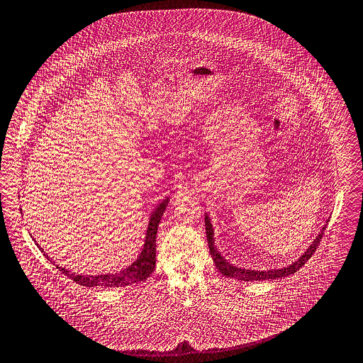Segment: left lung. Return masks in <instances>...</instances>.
<instances>
[{"label":"left lung","mask_w":363,"mask_h":363,"mask_svg":"<svg viewBox=\"0 0 363 363\" xmlns=\"http://www.w3.org/2000/svg\"><path fill=\"white\" fill-rule=\"evenodd\" d=\"M328 225V220H327ZM327 225L323 226V229L320 230V233L317 235V238L313 240V243L308 246V249H306V252L291 264L284 266L281 269H272V270H253V269H245V267H239L235 266L233 263H230L229 260H226L222 253L216 249L215 245V236H213V225L208 216V213H205V226H206V238H208V245H209V252L212 256V260L215 263V266L218 267V270L226 276V277H232L236 280H242V281H262V280H274V279H283L287 276L294 274L296 272H298L306 263L307 260L314 255V252L317 250V246L320 245V240L323 239V235L325 232Z\"/></svg>","instance_id":"left-lung-1"}]
</instances>
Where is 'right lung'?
Segmentation results:
<instances>
[{
    "mask_svg": "<svg viewBox=\"0 0 363 363\" xmlns=\"http://www.w3.org/2000/svg\"><path fill=\"white\" fill-rule=\"evenodd\" d=\"M168 203H169V198H165L151 212L150 219H148V228H147L143 250H141L140 256L130 266H127L124 270L117 272V273L89 276V274L72 273V272H69V270H66V269H63L60 266H56V269L60 273H63L65 276H67L70 280H73L74 283H77L80 286H84V287H101V289L124 287V286H131V284H137L140 281L147 280L151 276V273L154 272V267H155V245H157L155 239H157V230H158V223H160V220H161V218H162ZM33 242H36V240H33ZM36 246L39 247L38 243H36ZM39 250L49 260L48 255L43 252V249L39 247ZM50 263H53V262L50 260Z\"/></svg>",
    "mask_w": 363,
    "mask_h": 363,
    "instance_id": "obj_1",
    "label": "right lung"
}]
</instances>
